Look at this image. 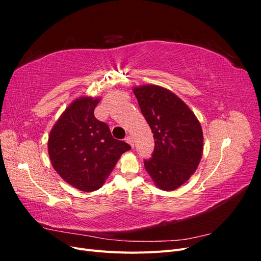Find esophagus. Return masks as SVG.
Wrapping results in <instances>:
<instances>
[{
  "instance_id": "esophagus-1",
  "label": "esophagus",
  "mask_w": 261,
  "mask_h": 261,
  "mask_svg": "<svg viewBox=\"0 0 261 261\" xmlns=\"http://www.w3.org/2000/svg\"><path fill=\"white\" fill-rule=\"evenodd\" d=\"M125 140H126V143H128V144L132 146V148H134V140H133V137L127 136V137L125 138Z\"/></svg>"
}]
</instances>
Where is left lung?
<instances>
[{
  "mask_svg": "<svg viewBox=\"0 0 261 261\" xmlns=\"http://www.w3.org/2000/svg\"><path fill=\"white\" fill-rule=\"evenodd\" d=\"M141 113L153 134L147 172L163 191H174L191 177L202 154L200 123L183 101L170 90L148 85L134 88Z\"/></svg>",
  "mask_w": 261,
  "mask_h": 261,
  "instance_id": "left-lung-1",
  "label": "left lung"
}]
</instances>
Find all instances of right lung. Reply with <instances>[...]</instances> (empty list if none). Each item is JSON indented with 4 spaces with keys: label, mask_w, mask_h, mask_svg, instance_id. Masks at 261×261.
<instances>
[{
    "label": "right lung",
    "mask_w": 261,
    "mask_h": 261,
    "mask_svg": "<svg viewBox=\"0 0 261 261\" xmlns=\"http://www.w3.org/2000/svg\"><path fill=\"white\" fill-rule=\"evenodd\" d=\"M99 99L75 100L49 137L51 163L60 176L83 192H93L103 185L122 153L132 147L112 137L109 126L94 117Z\"/></svg>",
    "instance_id": "1"
}]
</instances>
